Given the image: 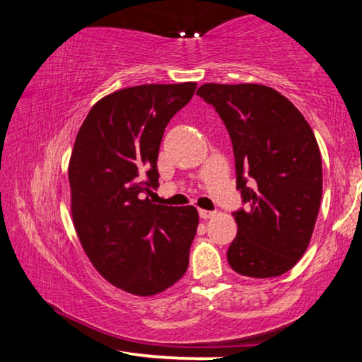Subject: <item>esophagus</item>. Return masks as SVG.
Returning <instances> with one entry per match:
<instances>
[{
    "mask_svg": "<svg viewBox=\"0 0 362 362\" xmlns=\"http://www.w3.org/2000/svg\"><path fill=\"white\" fill-rule=\"evenodd\" d=\"M214 216H216V212H212V211H204V209H199V217H201V218L207 220V218H212Z\"/></svg>",
    "mask_w": 362,
    "mask_h": 362,
    "instance_id": "obj_1",
    "label": "esophagus"
}]
</instances>
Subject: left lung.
<instances>
[{"label":"left lung","mask_w":362,"mask_h":362,"mask_svg":"<svg viewBox=\"0 0 362 362\" xmlns=\"http://www.w3.org/2000/svg\"><path fill=\"white\" fill-rule=\"evenodd\" d=\"M222 118L249 207L233 212L238 235L226 259L236 273L274 278L308 247L322 196L321 153L303 115L262 84L207 83L196 90Z\"/></svg>","instance_id":"8db88e82"}]
</instances>
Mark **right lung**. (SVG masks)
<instances>
[{"label": "right lung", "instance_id": "right-lung-1", "mask_svg": "<svg viewBox=\"0 0 362 362\" xmlns=\"http://www.w3.org/2000/svg\"><path fill=\"white\" fill-rule=\"evenodd\" d=\"M196 83L142 84L103 97L73 146L71 217L90 263L110 284L150 297L188 268L199 218L193 206L153 204L158 153L170 118L192 100Z\"/></svg>", "mask_w": 362, "mask_h": 362}]
</instances>
